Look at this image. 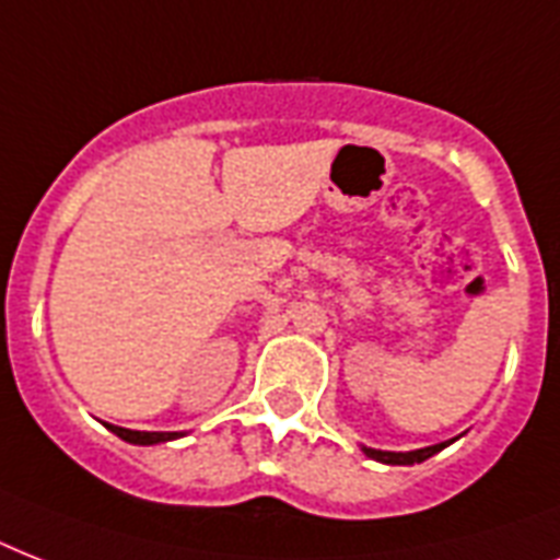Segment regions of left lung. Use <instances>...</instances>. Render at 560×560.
Returning <instances> with one entry per match:
<instances>
[{
    "label": "left lung",
    "mask_w": 560,
    "mask_h": 560,
    "mask_svg": "<svg viewBox=\"0 0 560 560\" xmlns=\"http://www.w3.org/2000/svg\"><path fill=\"white\" fill-rule=\"evenodd\" d=\"M456 439L451 442H442V444H433V447H421V451H407V453H395V451H374V447H363L369 459L374 462H383V465H416V462H424L430 456H435L439 451H444L447 444H453Z\"/></svg>",
    "instance_id": "left-lung-1"
}]
</instances>
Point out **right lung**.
<instances>
[{"mask_svg":"<svg viewBox=\"0 0 560 560\" xmlns=\"http://www.w3.org/2000/svg\"><path fill=\"white\" fill-rule=\"evenodd\" d=\"M109 433H116L118 439H125L130 444H160V442H174L179 439L183 433H144V430H127V427H116V424H107Z\"/></svg>","mask_w":560,"mask_h":560,"instance_id":"right-lung-1","label":"right lung"}]
</instances>
